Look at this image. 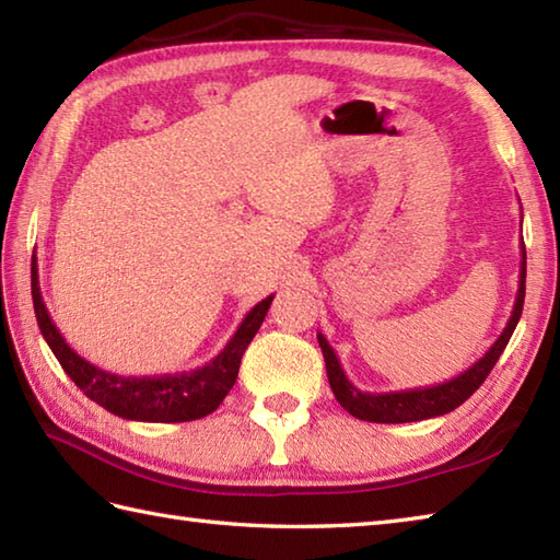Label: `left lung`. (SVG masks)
<instances>
[{
  "label": "left lung",
  "instance_id": "obj_1",
  "mask_svg": "<svg viewBox=\"0 0 560 560\" xmlns=\"http://www.w3.org/2000/svg\"><path fill=\"white\" fill-rule=\"evenodd\" d=\"M525 279H527V255H525V243H522L520 287H517L515 305H513V313H510L505 329L501 331V337L493 341V347L486 351L477 363L467 368L462 375L447 380V383H443V385L416 387V389H404V392H383V395H375V392H363L347 377L335 349L329 347V341L325 339L323 331H317L319 349H323L325 365H327L329 387H331V392H335L337 401L351 416H355V419L371 421V423H409V421H423V419H433V416H443V413L455 411L459 404L467 401L474 392L481 387L483 380L489 377V373L493 371L498 359H501V353L508 347L510 337H513V331H515V327L520 323V315H522V305H525Z\"/></svg>",
  "mask_w": 560,
  "mask_h": 560
}]
</instances>
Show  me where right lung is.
Instances as JSON below:
<instances>
[{
  "instance_id": "add662e5",
  "label": "right lung",
  "mask_w": 560,
  "mask_h": 560,
  "mask_svg": "<svg viewBox=\"0 0 560 560\" xmlns=\"http://www.w3.org/2000/svg\"><path fill=\"white\" fill-rule=\"evenodd\" d=\"M31 295L35 317H38V327L47 347L52 349L59 365L74 380V385L83 395L101 404L110 413L120 416V419L147 423H183L217 411L219 404L235 385L237 368H241L247 343L253 341L259 325L265 323V315L273 301V295L259 301L245 315L241 327L235 329V335L217 359L195 368V371L168 375H117L83 359L59 335L57 325L52 323L43 303L38 283V257L35 255L31 259Z\"/></svg>"
}]
</instances>
